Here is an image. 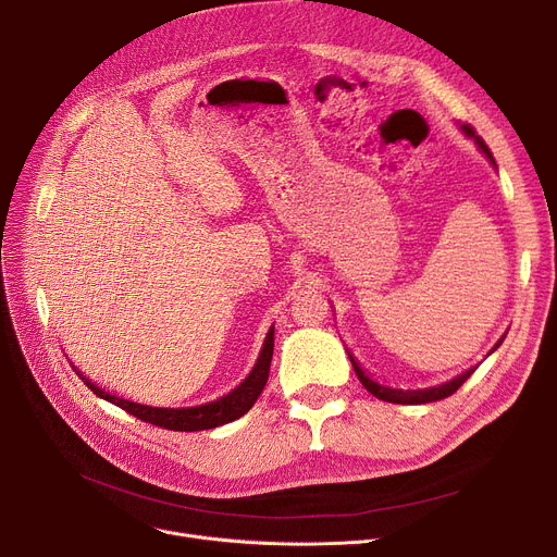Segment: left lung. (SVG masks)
I'll list each match as a JSON object with an SVG mask.
<instances>
[{"label": "left lung", "mask_w": 557, "mask_h": 557, "mask_svg": "<svg viewBox=\"0 0 557 557\" xmlns=\"http://www.w3.org/2000/svg\"><path fill=\"white\" fill-rule=\"evenodd\" d=\"M462 131L470 135V137H474L476 139V144H479V149L492 160V153H490V149L485 146V141L474 133V128L472 126H462ZM492 164H494V160H492ZM496 166V164H494ZM504 343V338L496 343L494 347H492V352L496 347H499ZM347 357H349V361H352V368H355V372H357V376H359V382L366 386V391L368 393H372L374 397H379V399H384V401H391V404H429V401H437V399H445V397H449V395H454L467 379L472 376V372L476 370V368H470V370H465L462 374H458V376H454L451 382H445V384H441V386H433V388H420V391H399V388H388V386H382V384H376V382H372V379L359 368V363L355 361V357L347 352Z\"/></svg>", "instance_id": "left-lung-1"}]
</instances>
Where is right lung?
<instances>
[{"instance_id":"add662e5","label":"right lung","mask_w":557,"mask_h":557,"mask_svg":"<svg viewBox=\"0 0 557 557\" xmlns=\"http://www.w3.org/2000/svg\"><path fill=\"white\" fill-rule=\"evenodd\" d=\"M273 343H275V334L271 327V332L267 334V341H263V347H261L255 368L250 370V374L237 388L219 397L216 401L200 404V406H187V408H158V406H146V404L124 399V397H116L112 393H106L97 384H92L90 379L83 376L76 368L74 370L83 379L85 386L90 388L95 395H99L101 399H106L114 406L124 408L126 413L135 416L137 420H144V422L162 426V429H171V431H205V429H214V426L239 420L242 416H246L250 411L252 404L261 395L263 386H267V382H269Z\"/></svg>"}]
</instances>
